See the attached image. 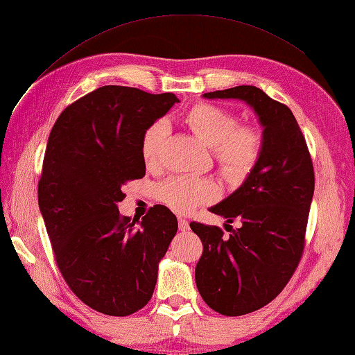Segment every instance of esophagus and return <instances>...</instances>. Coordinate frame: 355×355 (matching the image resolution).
Instances as JSON below:
<instances>
[{
	"label": "esophagus",
	"instance_id": "34e87169",
	"mask_svg": "<svg viewBox=\"0 0 355 355\" xmlns=\"http://www.w3.org/2000/svg\"><path fill=\"white\" fill-rule=\"evenodd\" d=\"M178 229L182 230V232L189 230V221L183 220V218H180V220H178Z\"/></svg>",
	"mask_w": 355,
	"mask_h": 355
}]
</instances>
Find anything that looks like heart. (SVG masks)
<instances>
[{
    "instance_id": "obj_1",
    "label": "heart",
    "mask_w": 355,
    "mask_h": 355,
    "mask_svg": "<svg viewBox=\"0 0 355 355\" xmlns=\"http://www.w3.org/2000/svg\"><path fill=\"white\" fill-rule=\"evenodd\" d=\"M191 131L214 149V157L223 175L230 182H241L258 163L262 150V134L254 126L236 125L232 111L212 103H198L186 114ZM169 125L157 120L143 134L141 155L148 166L158 162L168 139ZM216 184L212 180H195L186 177L169 178L158 187V200L173 212L187 214L202 201L216 197Z\"/></svg>"
}]
</instances>
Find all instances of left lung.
<instances>
[{
  "label": "left lung",
  "mask_w": 355,
  "mask_h": 355,
  "mask_svg": "<svg viewBox=\"0 0 355 355\" xmlns=\"http://www.w3.org/2000/svg\"><path fill=\"white\" fill-rule=\"evenodd\" d=\"M250 107L262 126V150L244 183L209 210L241 227L225 238L215 225L191 223L202 243L195 282L205 302L224 315L259 310L284 290L304 252L314 171L302 131L286 105L239 85L205 93ZM229 225V224H227Z\"/></svg>",
  "instance_id": "8db88e82"
}]
</instances>
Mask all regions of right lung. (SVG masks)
<instances>
[{"label":"right lung","mask_w":355,"mask_h":355,"mask_svg":"<svg viewBox=\"0 0 355 355\" xmlns=\"http://www.w3.org/2000/svg\"><path fill=\"white\" fill-rule=\"evenodd\" d=\"M178 97L105 85L67 107L45 149L37 202L59 270L93 310L130 315L155 288L158 263L178 229L157 205L139 220L119 214L122 186L143 178L141 139Z\"/></svg>","instance_id":"1"}]
</instances>
